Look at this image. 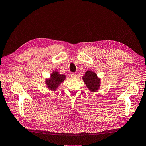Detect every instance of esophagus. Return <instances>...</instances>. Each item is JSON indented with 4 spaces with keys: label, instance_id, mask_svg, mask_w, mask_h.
<instances>
[{
    "label": "esophagus",
    "instance_id": "1",
    "mask_svg": "<svg viewBox=\"0 0 146 146\" xmlns=\"http://www.w3.org/2000/svg\"><path fill=\"white\" fill-rule=\"evenodd\" d=\"M70 77L72 78V79H74V78H76L77 75L76 74H74V73H71L70 74Z\"/></svg>",
    "mask_w": 146,
    "mask_h": 146
}]
</instances>
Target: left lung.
Wrapping results in <instances>:
<instances>
[{
    "mask_svg": "<svg viewBox=\"0 0 146 146\" xmlns=\"http://www.w3.org/2000/svg\"><path fill=\"white\" fill-rule=\"evenodd\" d=\"M83 80L90 91L96 92L99 88L100 79L97 77V75L92 71H86L85 76L83 77Z\"/></svg>",
    "mask_w": 146,
    "mask_h": 146,
    "instance_id": "obj_1",
    "label": "left lung"
}]
</instances>
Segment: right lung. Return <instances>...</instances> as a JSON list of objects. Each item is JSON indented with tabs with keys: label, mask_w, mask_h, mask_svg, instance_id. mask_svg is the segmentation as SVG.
<instances>
[{
	"label": "right lung",
	"mask_w": 146,
	"mask_h": 146,
	"mask_svg": "<svg viewBox=\"0 0 146 146\" xmlns=\"http://www.w3.org/2000/svg\"><path fill=\"white\" fill-rule=\"evenodd\" d=\"M66 78L64 75L59 74L58 72H54L51 74L50 79H47L46 80V84L48 87L52 90H54L57 88L58 86L62 82H63Z\"/></svg>",
	"instance_id": "add662e5"
}]
</instances>
